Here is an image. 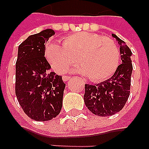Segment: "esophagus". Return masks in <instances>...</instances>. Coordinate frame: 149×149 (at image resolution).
<instances>
[{"label":"esophagus","instance_id":"esophagus-1","mask_svg":"<svg viewBox=\"0 0 149 149\" xmlns=\"http://www.w3.org/2000/svg\"><path fill=\"white\" fill-rule=\"evenodd\" d=\"M70 79V76H63V81H67Z\"/></svg>","mask_w":149,"mask_h":149}]
</instances>
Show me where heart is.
<instances>
[{"mask_svg": "<svg viewBox=\"0 0 149 149\" xmlns=\"http://www.w3.org/2000/svg\"><path fill=\"white\" fill-rule=\"evenodd\" d=\"M45 56L59 74L66 72L78 59L81 66L75 71L87 75L93 81H103L112 75L119 62V52L114 41L89 32L67 37L63 45L50 43L46 47Z\"/></svg>", "mask_w": 149, "mask_h": 149, "instance_id": "heart-1", "label": "heart"}]
</instances>
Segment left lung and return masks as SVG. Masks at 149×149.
<instances>
[{
  "instance_id": "1",
  "label": "left lung",
  "mask_w": 149,
  "mask_h": 149,
  "mask_svg": "<svg viewBox=\"0 0 149 149\" xmlns=\"http://www.w3.org/2000/svg\"><path fill=\"white\" fill-rule=\"evenodd\" d=\"M111 35L120 45L122 64L108 80L95 85H85V104L93 114L104 117L113 116L123 108L130 96L133 70L131 50L116 34Z\"/></svg>"
}]
</instances>
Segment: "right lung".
<instances>
[{
  "label": "right lung",
  "mask_w": 149,
  "mask_h": 149,
  "mask_svg": "<svg viewBox=\"0 0 149 149\" xmlns=\"http://www.w3.org/2000/svg\"><path fill=\"white\" fill-rule=\"evenodd\" d=\"M55 34L52 29L29 36L18 48L15 95L28 117L35 121L56 118L62 108L66 84L62 76L50 72L45 57V42Z\"/></svg>",
  "instance_id": "obj_1"
}]
</instances>
